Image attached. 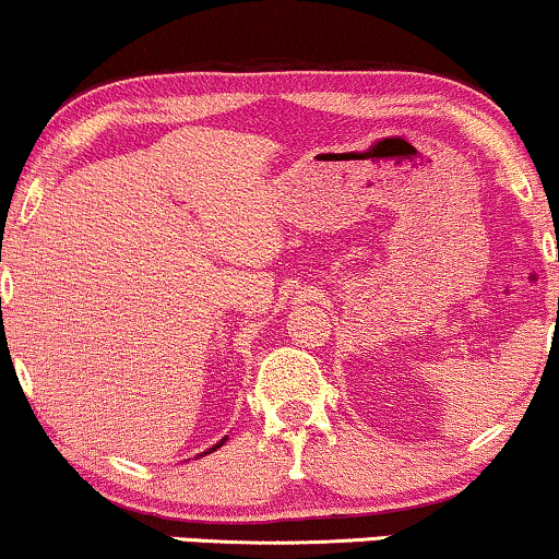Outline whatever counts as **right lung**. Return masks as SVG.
I'll use <instances>...</instances> for the list:
<instances>
[{
	"instance_id": "obj_1",
	"label": "right lung",
	"mask_w": 559,
	"mask_h": 559,
	"mask_svg": "<svg viewBox=\"0 0 559 559\" xmlns=\"http://www.w3.org/2000/svg\"><path fill=\"white\" fill-rule=\"evenodd\" d=\"M223 444H226V439H221V441H217V444H215V447H210V449H207V452H204V454H210V452H215V449H217V447H223Z\"/></svg>"
}]
</instances>
